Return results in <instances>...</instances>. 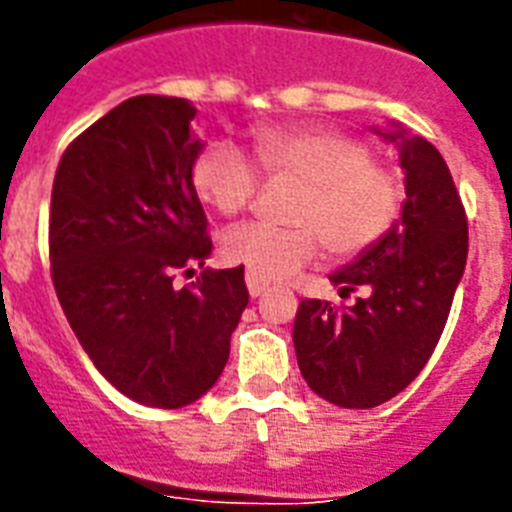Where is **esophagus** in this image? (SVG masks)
<instances>
[{
  "instance_id": "obj_1",
  "label": "esophagus",
  "mask_w": 512,
  "mask_h": 512,
  "mask_svg": "<svg viewBox=\"0 0 512 512\" xmlns=\"http://www.w3.org/2000/svg\"><path fill=\"white\" fill-rule=\"evenodd\" d=\"M247 289H249V295L252 297H260L268 292V281L260 279V276H255L252 271H247Z\"/></svg>"
}]
</instances>
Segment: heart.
<instances>
[{
    "label": "heart",
    "instance_id": "heart-1",
    "mask_svg": "<svg viewBox=\"0 0 512 512\" xmlns=\"http://www.w3.org/2000/svg\"><path fill=\"white\" fill-rule=\"evenodd\" d=\"M260 169L300 188L289 223H247L225 233V260L265 281L295 276L319 257L348 260L380 244L401 215L404 188L372 148L335 127H265L252 132V159L231 143H207L191 162V185L209 209L233 217L255 201Z\"/></svg>",
    "mask_w": 512,
    "mask_h": 512
}]
</instances>
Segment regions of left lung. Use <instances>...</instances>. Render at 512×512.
Returning a JSON list of instances; mask_svg holds the SVG:
<instances>
[{"label": "left lung", "instance_id": "1", "mask_svg": "<svg viewBox=\"0 0 512 512\" xmlns=\"http://www.w3.org/2000/svg\"><path fill=\"white\" fill-rule=\"evenodd\" d=\"M396 143L406 201L380 244L332 273L340 295L364 289L350 308L303 300L295 353L313 393L342 409H372L398 396L433 356L468 260V217L444 156L404 130Z\"/></svg>", "mask_w": 512, "mask_h": 512}]
</instances>
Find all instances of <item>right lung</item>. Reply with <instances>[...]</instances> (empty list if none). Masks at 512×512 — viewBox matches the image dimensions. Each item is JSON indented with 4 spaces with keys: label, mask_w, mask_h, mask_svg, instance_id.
Returning a JSON list of instances; mask_svg holds the SVG:
<instances>
[{
    "label": "right lung",
    "mask_w": 512,
    "mask_h": 512,
    "mask_svg": "<svg viewBox=\"0 0 512 512\" xmlns=\"http://www.w3.org/2000/svg\"><path fill=\"white\" fill-rule=\"evenodd\" d=\"M193 116L185 98L124 100L63 151L52 183L60 308L95 369L156 409L193 404L215 385L249 303L241 265L172 284L212 252L191 185Z\"/></svg>",
    "instance_id": "obj_1"
}]
</instances>
